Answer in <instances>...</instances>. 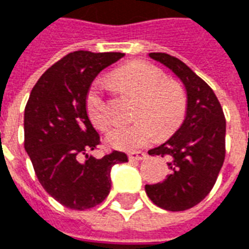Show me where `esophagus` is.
<instances>
[{
  "mask_svg": "<svg viewBox=\"0 0 249 249\" xmlns=\"http://www.w3.org/2000/svg\"><path fill=\"white\" fill-rule=\"evenodd\" d=\"M128 159H130V161H142V160L147 159V153L142 152V151H134L128 155Z\"/></svg>",
  "mask_w": 249,
  "mask_h": 249,
  "instance_id": "esophagus-1",
  "label": "esophagus"
}]
</instances>
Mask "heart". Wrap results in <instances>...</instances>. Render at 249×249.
<instances>
[{"instance_id": "1", "label": "heart", "mask_w": 249, "mask_h": 249, "mask_svg": "<svg viewBox=\"0 0 249 249\" xmlns=\"http://www.w3.org/2000/svg\"><path fill=\"white\" fill-rule=\"evenodd\" d=\"M114 80L124 89L140 97L135 117L130 126H117L106 136V143L115 149L132 151L144 147L156 135L167 138L181 126L186 115V94L176 82L167 81L162 71L148 63H131L117 69ZM96 82L87 97V111L91 123L107 128L110 122L107 104Z\"/></svg>"}]
</instances>
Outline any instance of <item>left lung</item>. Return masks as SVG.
Instances as JSON below:
<instances>
[{
    "label": "left lung",
    "mask_w": 249,
    "mask_h": 249,
    "mask_svg": "<svg viewBox=\"0 0 249 249\" xmlns=\"http://www.w3.org/2000/svg\"><path fill=\"white\" fill-rule=\"evenodd\" d=\"M148 56L180 78L188 107L180 128L148 151L167 158L171 171L162 182L145 185V193L164 210L184 211L201 202L215 184L226 155V119L215 93L185 63L162 52Z\"/></svg>",
    "instance_id": "1"
}]
</instances>
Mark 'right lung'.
Returning <instances> with one entry per match:
<instances>
[{
    "instance_id": "add662e5",
    "label": "right lung",
    "mask_w": 249,
    "mask_h": 249,
    "mask_svg": "<svg viewBox=\"0 0 249 249\" xmlns=\"http://www.w3.org/2000/svg\"><path fill=\"white\" fill-rule=\"evenodd\" d=\"M123 56L68 53L40 76L25 107V149L35 175L47 193L72 210L100 205L110 193L111 168L128 161L119 151L102 159L88 155L100 144L88 117V93L97 74Z\"/></svg>"
}]
</instances>
